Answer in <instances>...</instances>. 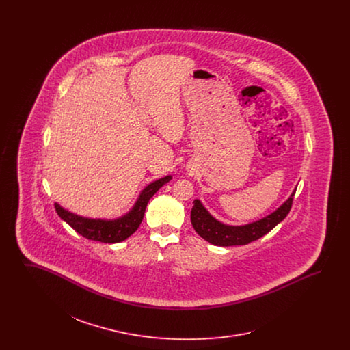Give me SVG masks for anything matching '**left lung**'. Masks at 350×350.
Wrapping results in <instances>:
<instances>
[{
	"label": "left lung",
	"mask_w": 350,
	"mask_h": 350,
	"mask_svg": "<svg viewBox=\"0 0 350 350\" xmlns=\"http://www.w3.org/2000/svg\"><path fill=\"white\" fill-rule=\"evenodd\" d=\"M294 193L290 198L283 203L282 206L275 210L273 214L262 217L254 223L245 226H226L217 221L215 217H211L210 213L203 207L200 200H194V206L191 208L190 220L196 230V232L203 237L206 241L217 245V247H233V245H245L254 240H258L264 234L270 232L278 223H281L291 210Z\"/></svg>",
	"instance_id": "8db88e82"
}]
</instances>
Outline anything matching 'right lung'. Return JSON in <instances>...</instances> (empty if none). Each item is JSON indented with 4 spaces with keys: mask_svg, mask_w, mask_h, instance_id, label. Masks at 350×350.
Masks as SVG:
<instances>
[{
    "mask_svg": "<svg viewBox=\"0 0 350 350\" xmlns=\"http://www.w3.org/2000/svg\"><path fill=\"white\" fill-rule=\"evenodd\" d=\"M172 180V176H167L160 178L154 183H150L139 196L133 210L126 214L124 217H119L116 220H102V219H88V217H79L67 210H64L60 204L55 203V208L57 215L68 223L75 231L80 233L85 239L100 241V243H120L130 237L140 226L146 207L154 193L165 183Z\"/></svg>",
    "mask_w": 350,
    "mask_h": 350,
    "instance_id": "add662e5",
    "label": "right lung"
}]
</instances>
